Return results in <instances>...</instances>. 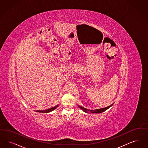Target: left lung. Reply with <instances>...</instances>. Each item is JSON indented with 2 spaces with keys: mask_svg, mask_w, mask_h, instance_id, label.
<instances>
[{
  "mask_svg": "<svg viewBox=\"0 0 148 148\" xmlns=\"http://www.w3.org/2000/svg\"><path fill=\"white\" fill-rule=\"evenodd\" d=\"M113 103L112 104L110 105L109 106L107 107H104V108H101V109H94V110L93 109H90H90H86V108H84L82 106H78L79 108H80L81 109H82L84 112L87 113H101L104 111L106 110L107 109L109 108L110 107H112L113 106Z\"/></svg>",
  "mask_w": 148,
  "mask_h": 148,
  "instance_id": "obj_1",
  "label": "left lung"
}]
</instances>
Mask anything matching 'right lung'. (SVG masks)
<instances>
[{"label":"right lung","instance_id":"right-lung-1","mask_svg":"<svg viewBox=\"0 0 148 148\" xmlns=\"http://www.w3.org/2000/svg\"><path fill=\"white\" fill-rule=\"evenodd\" d=\"M58 106H59V104H58V106H55V107H53L50 108H49V109H45V110H36V112H40V113H49V112H51L52 111H53V110H55V109H56Z\"/></svg>","mask_w":148,"mask_h":148}]
</instances>
